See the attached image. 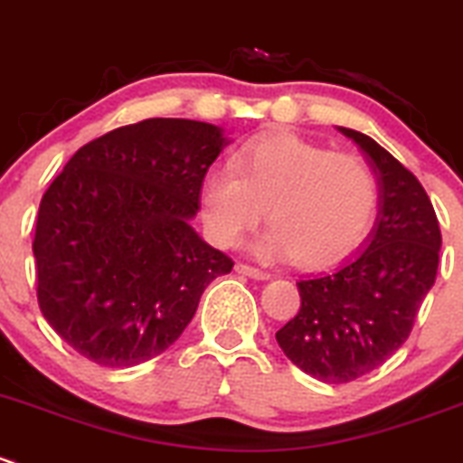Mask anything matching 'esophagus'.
<instances>
[{"mask_svg": "<svg viewBox=\"0 0 463 463\" xmlns=\"http://www.w3.org/2000/svg\"><path fill=\"white\" fill-rule=\"evenodd\" d=\"M236 272L242 274V277L256 279V281H265V279H269L268 272H263V269H259V268H251V265H245V263H238Z\"/></svg>", "mask_w": 463, "mask_h": 463, "instance_id": "34e87169", "label": "esophagus"}]
</instances>
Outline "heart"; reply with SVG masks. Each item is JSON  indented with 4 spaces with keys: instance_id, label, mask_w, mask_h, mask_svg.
I'll return each mask as SVG.
<instances>
[{
    "instance_id": "obj_1",
    "label": "heart",
    "mask_w": 463,
    "mask_h": 463,
    "mask_svg": "<svg viewBox=\"0 0 463 463\" xmlns=\"http://www.w3.org/2000/svg\"><path fill=\"white\" fill-rule=\"evenodd\" d=\"M200 212L221 247L236 245L268 212L272 225L251 242V251L317 268L363 241L378 212V182L358 155L331 153L283 132L247 144L236 166L209 168Z\"/></svg>"
}]
</instances>
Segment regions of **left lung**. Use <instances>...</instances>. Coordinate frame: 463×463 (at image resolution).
Instances as JSON below:
<instances>
[{
    "label": "left lung",
    "mask_w": 463,
    "mask_h": 463,
    "mask_svg": "<svg viewBox=\"0 0 463 463\" xmlns=\"http://www.w3.org/2000/svg\"><path fill=\"white\" fill-rule=\"evenodd\" d=\"M372 166L378 216L340 265L297 281L301 308L277 342L313 378L351 383L396 354L434 286L441 250L437 213L420 182L372 137L337 128Z\"/></svg>",
    "instance_id": "8db88e82"
}]
</instances>
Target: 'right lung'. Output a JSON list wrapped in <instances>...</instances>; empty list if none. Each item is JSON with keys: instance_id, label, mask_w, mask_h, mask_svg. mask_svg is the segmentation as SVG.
I'll use <instances>...</instances> for the list:
<instances>
[{"instance_id": "right-lung-1", "label": "right lung", "mask_w": 463, "mask_h": 463, "mask_svg": "<svg viewBox=\"0 0 463 463\" xmlns=\"http://www.w3.org/2000/svg\"><path fill=\"white\" fill-rule=\"evenodd\" d=\"M230 137L191 118H146L76 150L35 222L38 304L100 367L166 351L230 256L198 236L200 186Z\"/></svg>"}]
</instances>
